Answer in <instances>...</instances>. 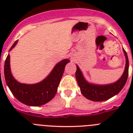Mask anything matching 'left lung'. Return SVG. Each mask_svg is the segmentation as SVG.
Returning <instances> with one entry per match:
<instances>
[{"instance_id":"left-lung-1","label":"left lung","mask_w":133,"mask_h":133,"mask_svg":"<svg viewBox=\"0 0 133 133\" xmlns=\"http://www.w3.org/2000/svg\"><path fill=\"white\" fill-rule=\"evenodd\" d=\"M123 52L126 58L124 72L121 78L113 83L101 85L89 83L84 78L83 72H81L78 66L77 65L75 77L81 89V93L85 98L92 101H104L117 95L123 89L124 84H126L129 75V59L127 54L124 49Z\"/></svg>"}]
</instances>
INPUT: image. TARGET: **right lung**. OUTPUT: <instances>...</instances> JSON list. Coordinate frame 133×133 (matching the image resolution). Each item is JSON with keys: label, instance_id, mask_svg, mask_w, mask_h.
<instances>
[{"label": "right lung", "instance_id": "add662e5", "mask_svg": "<svg viewBox=\"0 0 133 133\" xmlns=\"http://www.w3.org/2000/svg\"><path fill=\"white\" fill-rule=\"evenodd\" d=\"M18 41H15L9 51L15 47ZM70 61L66 58L57 63L50 73L39 83L32 84H24L18 82L12 75L9 54L4 63L6 83L12 95L20 102L28 106H41L54 98L63 77L65 66Z\"/></svg>", "mask_w": 133, "mask_h": 133}]
</instances>
